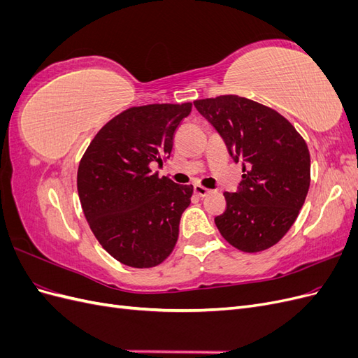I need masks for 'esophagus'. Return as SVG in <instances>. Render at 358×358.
I'll use <instances>...</instances> for the list:
<instances>
[{"label":"esophagus","mask_w":358,"mask_h":358,"mask_svg":"<svg viewBox=\"0 0 358 358\" xmlns=\"http://www.w3.org/2000/svg\"><path fill=\"white\" fill-rule=\"evenodd\" d=\"M194 194H196V196H199V197H206V196H209V194H210V189L200 187V185H196V187H194Z\"/></svg>","instance_id":"esophagus-1"}]
</instances>
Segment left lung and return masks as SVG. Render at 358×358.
Returning a JSON list of instances; mask_svg holds the SVG:
<instances>
[{
  "label": "left lung",
  "mask_w": 358,
  "mask_h": 358,
  "mask_svg": "<svg viewBox=\"0 0 358 358\" xmlns=\"http://www.w3.org/2000/svg\"><path fill=\"white\" fill-rule=\"evenodd\" d=\"M236 162L243 161L236 192L215 224L243 252L276 245L297 220L310 185V155L303 137L276 110L239 95L194 101Z\"/></svg>",
  "instance_id": "obj_1"
}]
</instances>
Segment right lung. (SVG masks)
<instances>
[{
	"mask_svg": "<svg viewBox=\"0 0 358 358\" xmlns=\"http://www.w3.org/2000/svg\"><path fill=\"white\" fill-rule=\"evenodd\" d=\"M191 103L148 104L119 113L92 138L78 170L85 218L119 263L148 268L171 254L192 185L158 178L150 164L170 157L176 128Z\"/></svg>",
	"mask_w": 358,
	"mask_h": 358,
	"instance_id": "add662e5",
	"label": "right lung"
}]
</instances>
